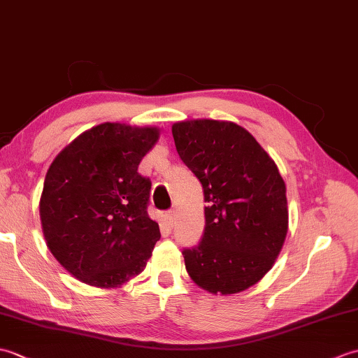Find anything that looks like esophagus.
I'll list each match as a JSON object with an SVG mask.
<instances>
[{
  "label": "esophagus",
  "mask_w": 358,
  "mask_h": 358,
  "mask_svg": "<svg viewBox=\"0 0 358 358\" xmlns=\"http://www.w3.org/2000/svg\"><path fill=\"white\" fill-rule=\"evenodd\" d=\"M166 220L167 222H169L171 224L173 223V220H175V209H169L166 212Z\"/></svg>",
  "instance_id": "obj_1"
}]
</instances>
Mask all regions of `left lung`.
Returning <instances> with one entry per match:
<instances>
[{"label": "left lung", "mask_w": 358, "mask_h": 358, "mask_svg": "<svg viewBox=\"0 0 358 358\" xmlns=\"http://www.w3.org/2000/svg\"><path fill=\"white\" fill-rule=\"evenodd\" d=\"M172 135L208 203L201 241L183 250L186 271L210 294L245 291L272 268L287 234L286 185L278 167L231 121H180Z\"/></svg>", "instance_id": "left-lung-1"}]
</instances>
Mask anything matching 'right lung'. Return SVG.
Returning a JSON list of instances; mask_svg holds the SVG:
<instances>
[{"instance_id": "right-lung-1", "label": "right lung", "mask_w": 358, "mask_h": 358, "mask_svg": "<svg viewBox=\"0 0 358 358\" xmlns=\"http://www.w3.org/2000/svg\"><path fill=\"white\" fill-rule=\"evenodd\" d=\"M158 136L157 127L98 124L59 152L45 173V243L83 283L117 287L146 268L162 235L148 215L150 180L138 164Z\"/></svg>"}]
</instances>
